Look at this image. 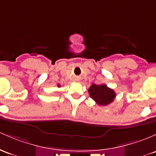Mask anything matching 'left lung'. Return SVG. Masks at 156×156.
Listing matches in <instances>:
<instances>
[{"mask_svg":"<svg viewBox=\"0 0 156 156\" xmlns=\"http://www.w3.org/2000/svg\"><path fill=\"white\" fill-rule=\"evenodd\" d=\"M88 91L90 97L101 106H106L112 103L115 98L114 90L104 83L99 85L92 83Z\"/></svg>","mask_w":156,"mask_h":156,"instance_id":"obj_1","label":"left lung"}]
</instances>
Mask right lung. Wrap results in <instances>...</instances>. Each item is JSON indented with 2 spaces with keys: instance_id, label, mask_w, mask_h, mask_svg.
<instances>
[{
  "instance_id": "1",
  "label": "right lung",
  "mask_w": 156,
  "mask_h": 156,
  "mask_svg": "<svg viewBox=\"0 0 156 156\" xmlns=\"http://www.w3.org/2000/svg\"><path fill=\"white\" fill-rule=\"evenodd\" d=\"M58 87H61V85H60V84H58Z\"/></svg>"
}]
</instances>
